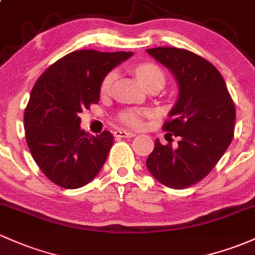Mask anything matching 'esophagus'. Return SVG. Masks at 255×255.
<instances>
[{"label":"esophagus","instance_id":"esophagus-1","mask_svg":"<svg viewBox=\"0 0 255 255\" xmlns=\"http://www.w3.org/2000/svg\"><path fill=\"white\" fill-rule=\"evenodd\" d=\"M114 136H116L117 138H130V137H133V136H136V133L133 132H128V131H125V130H117L116 132H114Z\"/></svg>","mask_w":255,"mask_h":255}]
</instances>
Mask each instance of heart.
Masks as SVG:
<instances>
[{
	"instance_id": "obj_1",
	"label": "heart",
	"mask_w": 255,
	"mask_h": 255,
	"mask_svg": "<svg viewBox=\"0 0 255 255\" xmlns=\"http://www.w3.org/2000/svg\"><path fill=\"white\" fill-rule=\"evenodd\" d=\"M135 74L143 86L152 83V81H161L164 84V74L160 68L154 63L138 64L135 68ZM114 79H116V72L107 74L103 78L102 83H101V94L107 95L111 91ZM150 116H152V112L147 111V109H141V111H138V109H127V111H123L119 114V122L128 128H138L143 124V118H149Z\"/></svg>"
}]
</instances>
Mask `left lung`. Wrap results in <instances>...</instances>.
Returning <instances> with one entry per match:
<instances>
[{
    "label": "left lung",
    "instance_id": "left-lung-1",
    "mask_svg": "<svg viewBox=\"0 0 255 255\" xmlns=\"http://www.w3.org/2000/svg\"><path fill=\"white\" fill-rule=\"evenodd\" d=\"M147 52L179 83V98L163 130L180 141L174 148L155 139L146 165L164 186L183 190L203 180L229 148L236 108L221 74L203 57L177 47Z\"/></svg>",
    "mask_w": 255,
    "mask_h": 255
}]
</instances>
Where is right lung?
Wrapping results in <instances>:
<instances>
[{
  "mask_svg": "<svg viewBox=\"0 0 255 255\" xmlns=\"http://www.w3.org/2000/svg\"><path fill=\"white\" fill-rule=\"evenodd\" d=\"M132 52L74 51L50 65L35 83L24 113L26 143L48 180L74 190L87 185L106 163L113 135L91 136L79 114L100 101L103 78Z\"/></svg>",
  "mask_w": 255,
  "mask_h": 255,
  "instance_id": "add662e5",
  "label": "right lung"
}]
</instances>
